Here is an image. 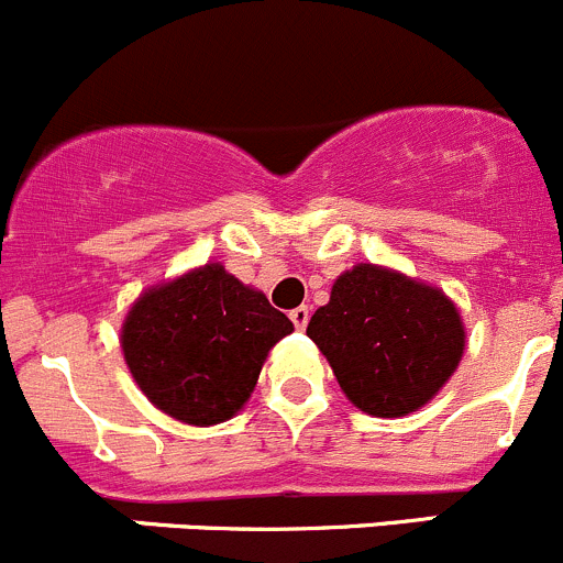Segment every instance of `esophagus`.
Listing matches in <instances>:
<instances>
[{
    "label": "esophagus",
    "instance_id": "esophagus-1",
    "mask_svg": "<svg viewBox=\"0 0 563 563\" xmlns=\"http://www.w3.org/2000/svg\"><path fill=\"white\" fill-rule=\"evenodd\" d=\"M288 316H291V321H294V327H297V330H305V327H308V321H310L308 305H299V308H294Z\"/></svg>",
    "mask_w": 563,
    "mask_h": 563
}]
</instances>
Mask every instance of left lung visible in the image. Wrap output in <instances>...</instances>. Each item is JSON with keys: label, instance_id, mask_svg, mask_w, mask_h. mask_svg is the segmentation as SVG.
Listing matches in <instances>:
<instances>
[{"label": "left lung", "instance_id": "left-lung-1", "mask_svg": "<svg viewBox=\"0 0 563 563\" xmlns=\"http://www.w3.org/2000/svg\"><path fill=\"white\" fill-rule=\"evenodd\" d=\"M349 401L401 418L438 396L465 352L460 310L440 288L357 264L343 272L308 324Z\"/></svg>", "mask_w": 563, "mask_h": 563}]
</instances>
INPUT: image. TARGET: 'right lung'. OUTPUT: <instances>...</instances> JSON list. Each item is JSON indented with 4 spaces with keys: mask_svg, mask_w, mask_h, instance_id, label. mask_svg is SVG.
<instances>
[{
    "mask_svg": "<svg viewBox=\"0 0 563 563\" xmlns=\"http://www.w3.org/2000/svg\"><path fill=\"white\" fill-rule=\"evenodd\" d=\"M291 330L264 294L206 264L136 299L120 346L151 404L189 427H214L244 407L269 349Z\"/></svg>",
    "mask_w": 563,
    "mask_h": 563,
    "instance_id": "right-lung-1",
    "label": "right lung"
}]
</instances>
